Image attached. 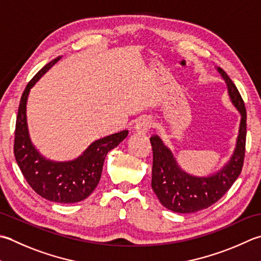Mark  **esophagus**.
<instances>
[{"label": "esophagus", "instance_id": "34e87169", "mask_svg": "<svg viewBox=\"0 0 261 261\" xmlns=\"http://www.w3.org/2000/svg\"><path fill=\"white\" fill-rule=\"evenodd\" d=\"M151 125H152V122L150 119H148V117H142V119H140L136 123L135 131L139 135H145L149 131Z\"/></svg>", "mask_w": 261, "mask_h": 261}]
</instances>
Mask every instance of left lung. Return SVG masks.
I'll use <instances>...</instances> for the list:
<instances>
[{
	"instance_id": "left-lung-1",
	"label": "left lung",
	"mask_w": 261,
	"mask_h": 261,
	"mask_svg": "<svg viewBox=\"0 0 261 261\" xmlns=\"http://www.w3.org/2000/svg\"><path fill=\"white\" fill-rule=\"evenodd\" d=\"M227 87L229 100L240 113L236 148L229 160L216 172L197 176L183 170L176 157L160 136H152L151 188L165 208L180 214L196 213L218 201L236 182L242 171L247 137V111L236 85L223 69L216 66Z\"/></svg>"
}]
</instances>
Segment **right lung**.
<instances>
[{
  "instance_id": "add662e5",
  "label": "right lung",
  "mask_w": 261,
  "mask_h": 261,
  "mask_svg": "<svg viewBox=\"0 0 261 261\" xmlns=\"http://www.w3.org/2000/svg\"><path fill=\"white\" fill-rule=\"evenodd\" d=\"M50 61L29 81L21 96L14 132V156L18 166L33 190L49 201L73 203L88 197L100 180L107 152L120 145L129 131L123 130L96 140L72 161L58 162L43 156L32 141L27 123V100L35 84L59 62Z\"/></svg>"
}]
</instances>
